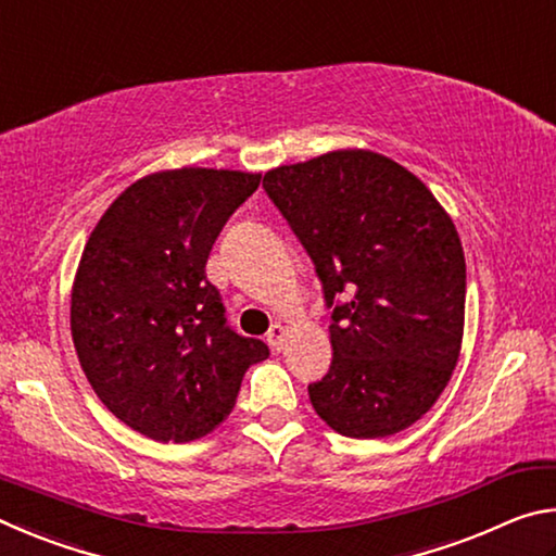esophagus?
Listing matches in <instances>:
<instances>
[{
  "instance_id": "34e87169",
  "label": "esophagus",
  "mask_w": 556,
  "mask_h": 556,
  "mask_svg": "<svg viewBox=\"0 0 556 556\" xmlns=\"http://www.w3.org/2000/svg\"><path fill=\"white\" fill-rule=\"evenodd\" d=\"M285 338H287V328L285 326H281V324L271 326L269 333H267V343H269L271 351H281V345H285Z\"/></svg>"
}]
</instances>
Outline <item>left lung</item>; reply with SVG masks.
Wrapping results in <instances>:
<instances>
[{
  "instance_id": "1",
  "label": "left lung",
  "mask_w": 556,
  "mask_h": 556,
  "mask_svg": "<svg viewBox=\"0 0 556 556\" xmlns=\"http://www.w3.org/2000/svg\"><path fill=\"white\" fill-rule=\"evenodd\" d=\"M262 188L314 262L331 312L318 417L353 439L414 425L456 368L466 260L429 188L392 159L343 149L271 168Z\"/></svg>"
}]
</instances>
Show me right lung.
<instances>
[{"mask_svg": "<svg viewBox=\"0 0 556 556\" xmlns=\"http://www.w3.org/2000/svg\"><path fill=\"white\" fill-rule=\"evenodd\" d=\"M260 174L174 168L139 178L83 250L71 333L100 402L154 441L201 439L228 417L269 348L232 331L205 262Z\"/></svg>", "mask_w": 556, "mask_h": 556, "instance_id": "add662e5", "label": "right lung"}]
</instances>
